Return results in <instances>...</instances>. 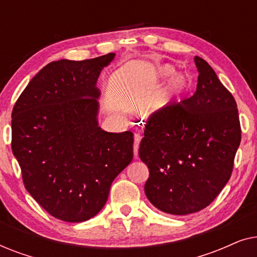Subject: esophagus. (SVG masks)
<instances>
[{"mask_svg": "<svg viewBox=\"0 0 257 257\" xmlns=\"http://www.w3.org/2000/svg\"><path fill=\"white\" fill-rule=\"evenodd\" d=\"M140 140H142V137H140V135H138V133H136V135H135V145H133V153H135L136 158H137V156H138Z\"/></svg>", "mask_w": 257, "mask_h": 257, "instance_id": "esophagus-1", "label": "esophagus"}]
</instances>
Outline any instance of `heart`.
Returning a JSON list of instances; mask_svg holds the SVG:
<instances>
[{
  "label": "heart",
  "instance_id": "1",
  "mask_svg": "<svg viewBox=\"0 0 257 257\" xmlns=\"http://www.w3.org/2000/svg\"><path fill=\"white\" fill-rule=\"evenodd\" d=\"M160 71H161V75L165 77H168L174 72V70L172 69L171 66L166 65V66H163ZM186 92H187V86H186L184 78H182L181 76L174 77V78L168 83L164 96L158 98L157 100H154L153 103L150 105L149 107L150 112L151 113H156V112L166 110L167 107H170V105L172 103H180L182 98L185 97Z\"/></svg>",
  "mask_w": 257,
  "mask_h": 257
}]
</instances>
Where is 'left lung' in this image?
Listing matches in <instances>:
<instances>
[{"label": "left lung", "instance_id": "obj_1", "mask_svg": "<svg viewBox=\"0 0 257 257\" xmlns=\"http://www.w3.org/2000/svg\"><path fill=\"white\" fill-rule=\"evenodd\" d=\"M194 59L195 93L149 118L139 147L150 171L147 199L173 215L199 212L213 202L229 180L241 142L233 94L205 59Z\"/></svg>", "mask_w": 257, "mask_h": 257}]
</instances>
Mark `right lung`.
Segmentation results:
<instances>
[{"instance_id":"obj_1","label":"right lung","mask_w":257,"mask_h":257,"mask_svg":"<svg viewBox=\"0 0 257 257\" xmlns=\"http://www.w3.org/2000/svg\"><path fill=\"white\" fill-rule=\"evenodd\" d=\"M114 57L49 63L12 113V150L24 187L56 219L82 222L107 201L111 184L133 159V133L97 122L98 76Z\"/></svg>"}]
</instances>
